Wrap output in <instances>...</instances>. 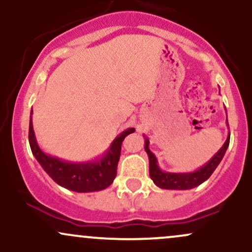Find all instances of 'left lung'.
Returning <instances> with one entry per match:
<instances>
[{
    "mask_svg": "<svg viewBox=\"0 0 252 252\" xmlns=\"http://www.w3.org/2000/svg\"><path fill=\"white\" fill-rule=\"evenodd\" d=\"M144 140H146L144 149H146L149 158V175L156 186L163 189H190L206 181L215 172L218 164L220 163L221 158H224L228 143H230V134H228L224 146L218 150V153L211 158L209 162L195 172L190 173L162 172L158 167L155 155L149 150V140L147 137Z\"/></svg>",
    "mask_w": 252,
    "mask_h": 252,
    "instance_id": "left-lung-1",
    "label": "left lung"
}]
</instances>
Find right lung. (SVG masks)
<instances>
[{
    "instance_id": "add662e5",
    "label": "right lung",
    "mask_w": 252,
    "mask_h": 252,
    "mask_svg": "<svg viewBox=\"0 0 252 252\" xmlns=\"http://www.w3.org/2000/svg\"><path fill=\"white\" fill-rule=\"evenodd\" d=\"M33 112V111H32ZM31 112V115H32ZM134 128H129L121 132L111 143L108 152L102 158L92 162L74 163L53 158L42 152L37 146L34 135L32 116L30 120V146L37 162L48 175L60 186L78 193L96 192L109 187L116 178L117 164L121 155V147L126 136L134 132Z\"/></svg>"
}]
</instances>
